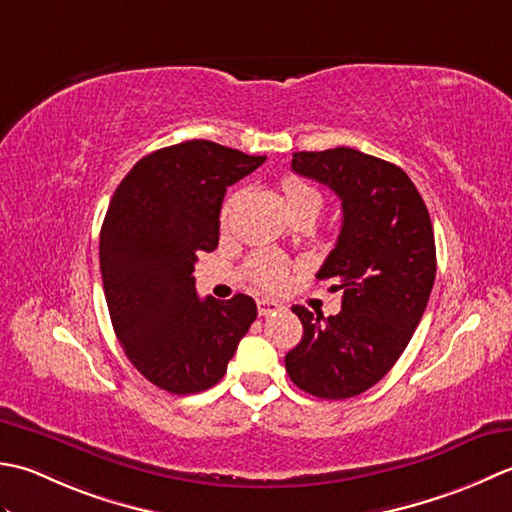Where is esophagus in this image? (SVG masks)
I'll use <instances>...</instances> for the list:
<instances>
[{
  "instance_id": "obj_1",
  "label": "esophagus",
  "mask_w": 512,
  "mask_h": 512,
  "mask_svg": "<svg viewBox=\"0 0 512 512\" xmlns=\"http://www.w3.org/2000/svg\"><path fill=\"white\" fill-rule=\"evenodd\" d=\"M256 307H258V314H260V316L276 314L278 309H283V305H278V302H274V300H267V298H260V300L256 302Z\"/></svg>"
}]
</instances>
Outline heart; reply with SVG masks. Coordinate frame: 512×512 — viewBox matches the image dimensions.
<instances>
[{
	"label": "heart",
	"mask_w": 512,
	"mask_h": 512,
	"mask_svg": "<svg viewBox=\"0 0 512 512\" xmlns=\"http://www.w3.org/2000/svg\"><path fill=\"white\" fill-rule=\"evenodd\" d=\"M280 192H283V201L287 207V214L294 216L300 212H309V214H318L322 198L314 190V187L307 185L305 181L294 179V176H285L280 179ZM234 207V198H227V203L221 210V223L225 225L229 212ZM289 265L283 258L271 256V254H256L247 260V274L252 278V283L263 287V289H276L283 285V280L287 276Z\"/></svg>",
	"instance_id": "obj_1"
}]
</instances>
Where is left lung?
I'll return each mask as SVG.
<instances>
[{
  "label": "left lung",
  "instance_id": "obj_1",
  "mask_svg": "<svg viewBox=\"0 0 512 512\" xmlns=\"http://www.w3.org/2000/svg\"><path fill=\"white\" fill-rule=\"evenodd\" d=\"M291 170L342 201L338 243L316 274L342 289V309L291 307L305 333L285 369L305 393L347 400L391 371L420 325L437 267L431 216L402 168L360 150L296 152Z\"/></svg>",
  "mask_w": 512,
  "mask_h": 512
}]
</instances>
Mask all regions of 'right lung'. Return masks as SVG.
<instances>
[{
  "label": "right lung",
  "mask_w": 512,
  "mask_h": 512,
  "mask_svg": "<svg viewBox=\"0 0 512 512\" xmlns=\"http://www.w3.org/2000/svg\"><path fill=\"white\" fill-rule=\"evenodd\" d=\"M263 163L194 139L143 156L114 190L99 238L103 289L125 356L154 387H214L256 320L245 294L198 298L192 271L218 245L225 190Z\"/></svg>",
  "instance_id": "add662e5"
}]
</instances>
